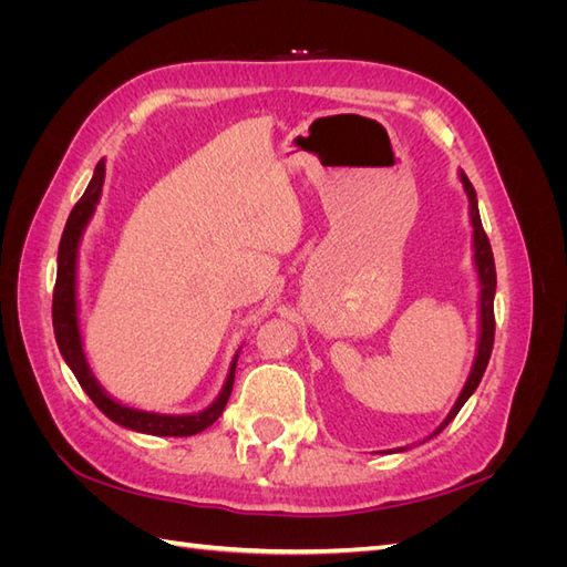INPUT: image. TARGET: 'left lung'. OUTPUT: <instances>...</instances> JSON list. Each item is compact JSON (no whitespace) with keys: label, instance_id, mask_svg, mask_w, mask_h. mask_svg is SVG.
I'll use <instances>...</instances> for the list:
<instances>
[{"label":"left lung","instance_id":"8db88e82","mask_svg":"<svg viewBox=\"0 0 567 567\" xmlns=\"http://www.w3.org/2000/svg\"><path fill=\"white\" fill-rule=\"evenodd\" d=\"M463 188H466L468 200H471V221H473V241H475V265H477V274H480V346H477V357L475 364L471 371V379L466 383V388L461 390V398L456 400L454 409L450 411V416L444 419V423L437 427L435 435H440L444 427L450 425V421L458 414L461 406L466 404V400L475 392V388L480 385V379L487 369L489 354H492V346H494V290H496V269H494V255H492V246L489 238L483 229V221H480V213H477V198H475V188L468 182L466 175H461Z\"/></svg>","mask_w":567,"mask_h":567}]
</instances>
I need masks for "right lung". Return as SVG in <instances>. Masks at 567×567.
Returning <instances> with one entry per match:
<instances>
[{
    "label": "right lung",
    "instance_id": "right-lung-1",
    "mask_svg": "<svg viewBox=\"0 0 567 567\" xmlns=\"http://www.w3.org/2000/svg\"><path fill=\"white\" fill-rule=\"evenodd\" d=\"M106 177V165L104 161L96 163L94 177L90 186L84 188L82 198L75 203V208L68 215L65 229L59 244V271H56V286H54V302H51V317H54V336L59 342V350L65 359V364L73 369L78 383L82 390L90 394V400L104 411V414L125 427H132V431L148 433V435H163V437H188L196 435L205 427L213 425L221 411H225L229 394L234 388V371H236V359L229 371V379L225 383V390L217 398L213 406H208L200 414L194 416H161V414H146V411H136L130 406H123L113 402L109 394L99 388L94 381V375L84 362L82 346H80V333H78V312H75V260H78V244L84 225H87L94 205L99 203L101 196V186H104Z\"/></svg>",
    "mask_w": 567,
    "mask_h": 567
}]
</instances>
